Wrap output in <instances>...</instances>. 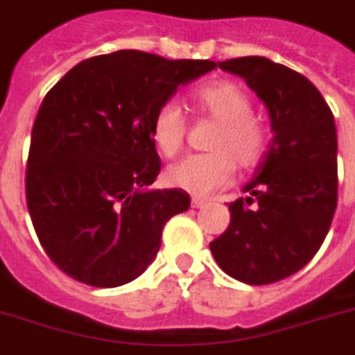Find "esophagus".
<instances>
[{
    "instance_id": "34e87169",
    "label": "esophagus",
    "mask_w": 355,
    "mask_h": 355,
    "mask_svg": "<svg viewBox=\"0 0 355 355\" xmlns=\"http://www.w3.org/2000/svg\"><path fill=\"white\" fill-rule=\"evenodd\" d=\"M205 205H207V201H205V199L198 198V196H193V198H192V208H201V207H205Z\"/></svg>"
}]
</instances>
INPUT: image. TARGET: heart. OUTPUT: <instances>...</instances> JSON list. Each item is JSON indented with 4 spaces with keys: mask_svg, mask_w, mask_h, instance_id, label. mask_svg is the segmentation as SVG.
I'll list each match as a JSON object with an SVG mask.
<instances>
[{
    "mask_svg": "<svg viewBox=\"0 0 355 355\" xmlns=\"http://www.w3.org/2000/svg\"><path fill=\"white\" fill-rule=\"evenodd\" d=\"M190 107L202 118L217 122L208 154H192L166 171V181L193 196H208L223 189L241 171H253L264 162L271 145V129L251 113L250 95L233 80H210L192 87L187 95ZM187 118L175 102H163L150 120V138L163 157H174L183 148Z\"/></svg>",
    "mask_w": 355,
    "mask_h": 355,
    "instance_id": "heart-1",
    "label": "heart"
}]
</instances>
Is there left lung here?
Listing matches in <instances>:
<instances>
[{"label":"left lung","instance_id":"8db88e82","mask_svg":"<svg viewBox=\"0 0 355 355\" xmlns=\"http://www.w3.org/2000/svg\"><path fill=\"white\" fill-rule=\"evenodd\" d=\"M219 68L244 78L268 105L275 136L210 250L230 277L266 286L304 268L329 233L338 207L334 116L316 86L287 66L239 57Z\"/></svg>","mask_w":355,"mask_h":355}]
</instances>
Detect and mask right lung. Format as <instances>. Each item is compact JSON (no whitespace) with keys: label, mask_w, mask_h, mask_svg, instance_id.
Masks as SVG:
<instances>
[{"label":"right lung","mask_w":355,"mask_h":355,"mask_svg":"<svg viewBox=\"0 0 355 355\" xmlns=\"http://www.w3.org/2000/svg\"><path fill=\"white\" fill-rule=\"evenodd\" d=\"M217 68L120 50L78 62L42 100L32 127L25 190L51 262L93 287L147 269L166 220L189 210L183 190H148L162 162L150 138L156 109L178 86Z\"/></svg>","instance_id":"right-lung-1"}]
</instances>
